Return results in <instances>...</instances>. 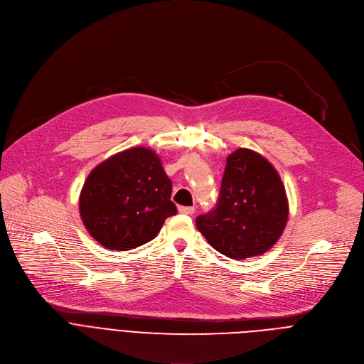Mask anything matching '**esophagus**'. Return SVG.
Wrapping results in <instances>:
<instances>
[{
    "instance_id": "esophagus-1",
    "label": "esophagus",
    "mask_w": 364,
    "mask_h": 364,
    "mask_svg": "<svg viewBox=\"0 0 364 364\" xmlns=\"http://www.w3.org/2000/svg\"><path fill=\"white\" fill-rule=\"evenodd\" d=\"M179 213L185 214V215H192L195 213L193 207H179Z\"/></svg>"
}]
</instances>
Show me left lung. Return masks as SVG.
<instances>
[{
    "instance_id": "left-lung-1",
    "label": "left lung",
    "mask_w": 364,
    "mask_h": 364,
    "mask_svg": "<svg viewBox=\"0 0 364 364\" xmlns=\"http://www.w3.org/2000/svg\"><path fill=\"white\" fill-rule=\"evenodd\" d=\"M289 204L273 165L250 149L227 157L217 205L196 218L208 243L230 259L262 256L285 230Z\"/></svg>"
}]
</instances>
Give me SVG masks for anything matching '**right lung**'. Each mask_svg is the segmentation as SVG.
I'll use <instances>...</instances> for the list:
<instances>
[{"mask_svg":"<svg viewBox=\"0 0 364 364\" xmlns=\"http://www.w3.org/2000/svg\"><path fill=\"white\" fill-rule=\"evenodd\" d=\"M172 182L151 149L132 147L95 166L79 196L87 231L108 250H132L176 214Z\"/></svg>","mask_w":364,"mask_h":364,"instance_id":"obj_1","label":"right lung"}]
</instances>
